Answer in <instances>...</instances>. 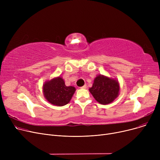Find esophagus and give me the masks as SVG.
<instances>
[{
	"instance_id": "1",
	"label": "esophagus",
	"mask_w": 160,
	"mask_h": 160,
	"mask_svg": "<svg viewBox=\"0 0 160 160\" xmlns=\"http://www.w3.org/2000/svg\"><path fill=\"white\" fill-rule=\"evenodd\" d=\"M86 88H87V86H86V85H84L83 86L81 87V89H86Z\"/></svg>"
}]
</instances>
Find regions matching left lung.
Segmentation results:
<instances>
[{"label":"left lung","instance_id":"obj_1","mask_svg":"<svg viewBox=\"0 0 160 160\" xmlns=\"http://www.w3.org/2000/svg\"><path fill=\"white\" fill-rule=\"evenodd\" d=\"M89 90L98 103L106 105L112 103L119 96L120 85L118 80L98 74Z\"/></svg>","mask_w":160,"mask_h":160}]
</instances>
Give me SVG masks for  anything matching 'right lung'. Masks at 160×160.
Segmentation results:
<instances>
[{"instance_id":"obj_1","label":"right lung","mask_w":160,"mask_h":160,"mask_svg":"<svg viewBox=\"0 0 160 160\" xmlns=\"http://www.w3.org/2000/svg\"><path fill=\"white\" fill-rule=\"evenodd\" d=\"M75 91L73 86H66L65 81L60 77L46 81L43 86L44 97L49 103L57 106L68 104Z\"/></svg>"}]
</instances>
